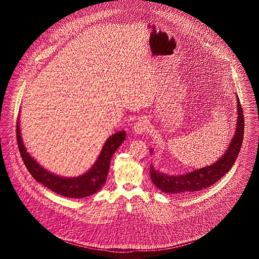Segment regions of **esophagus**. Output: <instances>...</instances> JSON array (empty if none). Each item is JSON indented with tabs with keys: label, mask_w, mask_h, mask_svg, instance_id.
Returning <instances> with one entry per match:
<instances>
[{
	"label": "esophagus",
	"mask_w": 259,
	"mask_h": 259,
	"mask_svg": "<svg viewBox=\"0 0 259 259\" xmlns=\"http://www.w3.org/2000/svg\"><path fill=\"white\" fill-rule=\"evenodd\" d=\"M148 120L146 118H143V117L141 119H139L134 125V131H135L136 134H139V135L146 132L148 130Z\"/></svg>",
	"instance_id": "obj_1"
}]
</instances>
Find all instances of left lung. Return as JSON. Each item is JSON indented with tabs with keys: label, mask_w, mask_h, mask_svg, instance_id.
Returning <instances> with one entry per match:
<instances>
[{
	"label": "left lung",
	"mask_w": 259,
	"mask_h": 259,
	"mask_svg": "<svg viewBox=\"0 0 259 259\" xmlns=\"http://www.w3.org/2000/svg\"><path fill=\"white\" fill-rule=\"evenodd\" d=\"M237 104L238 116L234 137L228 146V149L222 157L209 166L180 176H168L162 174L156 171L153 166L150 165V178L157 188L165 193L171 194L195 192L211 186L226 175V172L232 168L239 155L244 138L245 119L239 98H237ZM150 152H152V149H150Z\"/></svg>",
	"instance_id": "left-lung-1"
}]
</instances>
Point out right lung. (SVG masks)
<instances>
[{"label":"right lung","mask_w":259,"mask_h":259,"mask_svg":"<svg viewBox=\"0 0 259 259\" xmlns=\"http://www.w3.org/2000/svg\"><path fill=\"white\" fill-rule=\"evenodd\" d=\"M18 120L16 122V138L26 168L37 182L55 193L66 197H87L98 191L106 183L113 153L120 147L126 137L125 131H119L111 136L102 148L98 159L89 171L75 178H63L49 172L27 152L20 135Z\"/></svg>","instance_id":"right-lung-1"}]
</instances>
